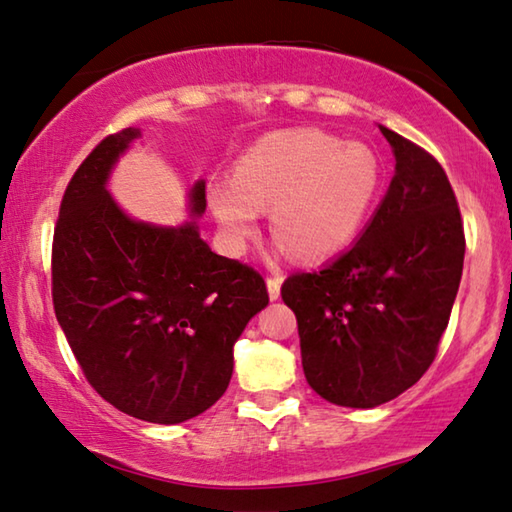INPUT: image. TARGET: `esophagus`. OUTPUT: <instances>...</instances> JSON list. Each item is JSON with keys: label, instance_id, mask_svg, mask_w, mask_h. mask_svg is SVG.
Instances as JSON below:
<instances>
[{"label": "esophagus", "instance_id": "esophagus-1", "mask_svg": "<svg viewBox=\"0 0 512 512\" xmlns=\"http://www.w3.org/2000/svg\"><path fill=\"white\" fill-rule=\"evenodd\" d=\"M280 285H282L280 275H269V278H266V287H269V298L271 300L280 298Z\"/></svg>", "mask_w": 512, "mask_h": 512}]
</instances>
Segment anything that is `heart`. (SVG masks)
Segmentation results:
<instances>
[{
    "mask_svg": "<svg viewBox=\"0 0 512 512\" xmlns=\"http://www.w3.org/2000/svg\"><path fill=\"white\" fill-rule=\"evenodd\" d=\"M383 182L371 145L321 129H285L243 154L234 177L209 186V205L232 253L257 232L262 209L271 227L303 259H323L353 241Z\"/></svg>",
    "mask_w": 512,
    "mask_h": 512,
    "instance_id": "b5f03b06",
    "label": "heart"
}]
</instances>
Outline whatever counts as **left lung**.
<instances>
[{"mask_svg":"<svg viewBox=\"0 0 512 512\" xmlns=\"http://www.w3.org/2000/svg\"><path fill=\"white\" fill-rule=\"evenodd\" d=\"M396 173L358 243L289 275L310 387L344 408H376L431 367L456 300L465 230L449 177L417 143L380 125Z\"/></svg>","mask_w":512,"mask_h":512,"instance_id":"obj_1","label":"left lung"}]
</instances>
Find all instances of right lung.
<instances>
[{
  "instance_id": "obj_1",
  "label": "right lung",
  "mask_w": 512,
  "mask_h": 512,
  "mask_svg": "<svg viewBox=\"0 0 512 512\" xmlns=\"http://www.w3.org/2000/svg\"><path fill=\"white\" fill-rule=\"evenodd\" d=\"M139 129L109 134L63 193L52 243V300L81 371L113 408L180 424L221 399L232 346L269 305L253 266L212 253L196 221L159 227L129 218L104 184ZM205 182L191 214L205 212Z\"/></svg>"
}]
</instances>
